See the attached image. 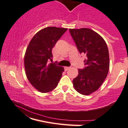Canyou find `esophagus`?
<instances>
[{
    "label": "esophagus",
    "instance_id": "1",
    "mask_svg": "<svg viewBox=\"0 0 128 128\" xmlns=\"http://www.w3.org/2000/svg\"><path fill=\"white\" fill-rule=\"evenodd\" d=\"M70 68V67H68V66H64V71H68Z\"/></svg>",
    "mask_w": 128,
    "mask_h": 128
}]
</instances>
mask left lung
<instances>
[{
    "instance_id": "1",
    "label": "left lung",
    "mask_w": 128,
    "mask_h": 128,
    "mask_svg": "<svg viewBox=\"0 0 128 128\" xmlns=\"http://www.w3.org/2000/svg\"><path fill=\"white\" fill-rule=\"evenodd\" d=\"M69 31L80 53L86 56L84 61L86 66L78 70V75L73 80L74 88L79 93L87 96L97 90L107 76L108 49L103 38L90 29Z\"/></svg>"
}]
</instances>
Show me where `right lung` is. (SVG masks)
Wrapping results in <instances>:
<instances>
[{
	"label": "right lung",
	"mask_w": 128,
	"mask_h": 128,
	"mask_svg": "<svg viewBox=\"0 0 128 128\" xmlns=\"http://www.w3.org/2000/svg\"><path fill=\"white\" fill-rule=\"evenodd\" d=\"M66 30L52 26L42 29L34 36L26 48L24 59L26 76L40 92L54 90L62 76L64 67L48 64V61L52 60V48Z\"/></svg>",
	"instance_id": "1"
}]
</instances>
